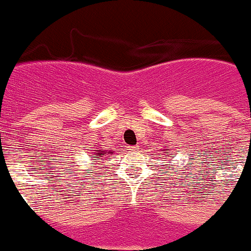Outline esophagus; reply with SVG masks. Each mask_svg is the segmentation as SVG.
<instances>
[{
  "label": "esophagus",
  "instance_id": "1",
  "mask_svg": "<svg viewBox=\"0 0 251 251\" xmlns=\"http://www.w3.org/2000/svg\"><path fill=\"white\" fill-rule=\"evenodd\" d=\"M129 150H130V151H137V148H135V147H130L129 148Z\"/></svg>",
  "mask_w": 251,
  "mask_h": 251
}]
</instances>
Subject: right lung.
<instances>
[{
    "instance_id": "obj_1",
    "label": "right lung",
    "mask_w": 251,
    "mask_h": 251,
    "mask_svg": "<svg viewBox=\"0 0 251 251\" xmlns=\"http://www.w3.org/2000/svg\"><path fill=\"white\" fill-rule=\"evenodd\" d=\"M113 152V151H112ZM94 156H101L100 157V159H102V157L103 156H107V151H104L103 149H100V150H95V154H94ZM103 160V159H102Z\"/></svg>"
}]
</instances>
